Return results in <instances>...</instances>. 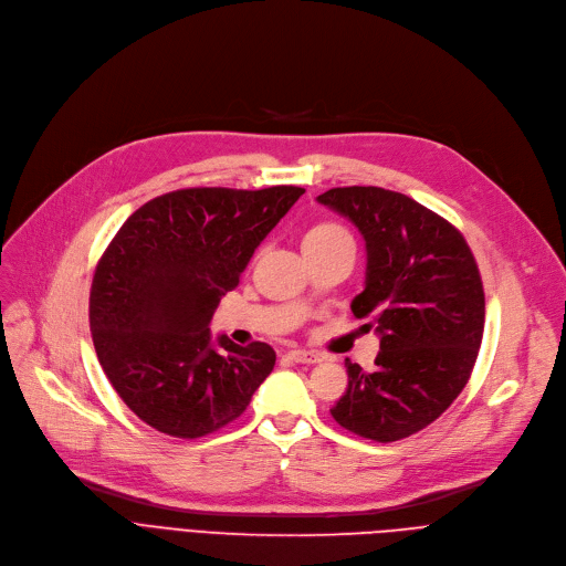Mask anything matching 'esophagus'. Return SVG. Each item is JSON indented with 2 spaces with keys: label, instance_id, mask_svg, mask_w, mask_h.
<instances>
[{
  "label": "esophagus",
  "instance_id": "34e87169",
  "mask_svg": "<svg viewBox=\"0 0 566 566\" xmlns=\"http://www.w3.org/2000/svg\"><path fill=\"white\" fill-rule=\"evenodd\" d=\"M287 356H290L294 363H306V365H313V363H319V360H322L319 354L306 352V349H292Z\"/></svg>",
  "mask_w": 566,
  "mask_h": 566
}]
</instances>
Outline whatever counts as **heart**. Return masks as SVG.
<instances>
[{
    "mask_svg": "<svg viewBox=\"0 0 566 566\" xmlns=\"http://www.w3.org/2000/svg\"><path fill=\"white\" fill-rule=\"evenodd\" d=\"M340 238H349V232H347L343 226H336V223H317V226H313V228L306 232L304 247H306V244H324V242L340 240Z\"/></svg>",
    "mask_w": 566,
    "mask_h": 566,
    "instance_id": "1",
    "label": "heart"
}]
</instances>
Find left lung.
<instances>
[{
	"mask_svg": "<svg viewBox=\"0 0 566 566\" xmlns=\"http://www.w3.org/2000/svg\"><path fill=\"white\" fill-rule=\"evenodd\" d=\"M317 201L365 240V287L352 313L379 334L375 370L347 365V390L331 409L354 434L390 443L434 422L469 384L484 331V290L461 232L381 187H336Z\"/></svg>",
	"mask_w": 566,
	"mask_h": 566,
	"instance_id": "left-lung-1",
	"label": "left lung"
}]
</instances>
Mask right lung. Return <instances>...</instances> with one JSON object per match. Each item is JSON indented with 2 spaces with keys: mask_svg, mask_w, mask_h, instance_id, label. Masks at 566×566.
I'll list each match as a JSON object with an SVG mask.
<instances>
[{
  "mask_svg": "<svg viewBox=\"0 0 566 566\" xmlns=\"http://www.w3.org/2000/svg\"><path fill=\"white\" fill-rule=\"evenodd\" d=\"M302 193L169 191L129 214L99 258L88 298L97 360L129 411L161 434L198 439L238 420L274 370L268 343L212 340L208 324Z\"/></svg>",
  "mask_w": 566,
  "mask_h": 566,
  "instance_id": "right-lung-1",
  "label": "right lung"
}]
</instances>
